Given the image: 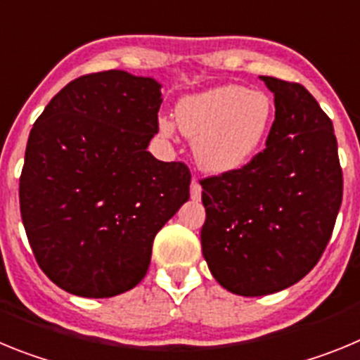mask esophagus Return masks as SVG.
<instances>
[{"label": "esophagus", "mask_w": 360, "mask_h": 360, "mask_svg": "<svg viewBox=\"0 0 360 360\" xmlns=\"http://www.w3.org/2000/svg\"><path fill=\"white\" fill-rule=\"evenodd\" d=\"M191 198L196 200V202L202 198V186L198 184V180H193V182H191Z\"/></svg>", "instance_id": "1"}]
</instances>
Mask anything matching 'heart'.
<instances>
[{
	"label": "heart",
	"mask_w": 360,
	"mask_h": 360,
	"mask_svg": "<svg viewBox=\"0 0 360 360\" xmlns=\"http://www.w3.org/2000/svg\"><path fill=\"white\" fill-rule=\"evenodd\" d=\"M178 129L193 139V155L205 173L225 174L249 164L274 120V103L259 90L221 84L182 97L174 106ZM164 136L174 133L169 119L158 120Z\"/></svg>",
	"instance_id": "1"
}]
</instances>
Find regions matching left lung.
<instances>
[{
	"label": "left lung",
	"instance_id": "left-lung-1",
	"mask_svg": "<svg viewBox=\"0 0 360 360\" xmlns=\"http://www.w3.org/2000/svg\"><path fill=\"white\" fill-rule=\"evenodd\" d=\"M276 119L265 149L202 180V252L211 274L245 297L292 287L323 256L342 202L332 120L304 86L262 75Z\"/></svg>",
	"mask_w": 360,
	"mask_h": 360
}]
</instances>
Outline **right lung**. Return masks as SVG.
I'll list each match as a JSON object with an SVG mask.
<instances>
[{"mask_svg":"<svg viewBox=\"0 0 360 360\" xmlns=\"http://www.w3.org/2000/svg\"><path fill=\"white\" fill-rule=\"evenodd\" d=\"M160 88L124 70L82 75L32 128L21 218L41 270L70 294L98 299L136 287L157 232L189 200L187 165L148 151Z\"/></svg>","mask_w":360,"mask_h":360,"instance_id":"right-lung-1","label":"right lung"}]
</instances>
